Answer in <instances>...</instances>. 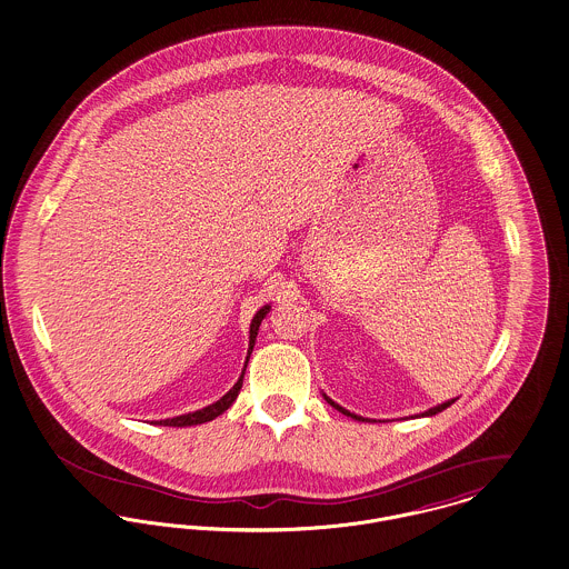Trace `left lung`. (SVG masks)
Segmentation results:
<instances>
[{
    "label": "left lung",
    "mask_w": 569,
    "mask_h": 569,
    "mask_svg": "<svg viewBox=\"0 0 569 569\" xmlns=\"http://www.w3.org/2000/svg\"><path fill=\"white\" fill-rule=\"evenodd\" d=\"M323 397H326V395H323ZM326 401H328V403H330V406H332V408H337V410H339V412H342V415H345V417L356 418V420H365V418H362V417H356V415H351V412H347V410H345V408H341V406H339V403H335V401H332V399H330V397H326ZM455 401H457V399H451V401H447V403H440V406H436V408H431V410H427V412H422V415H420V417H433V415H438V412H442V410H447V408H449V406H453Z\"/></svg>",
    "instance_id": "left-lung-1"
}]
</instances>
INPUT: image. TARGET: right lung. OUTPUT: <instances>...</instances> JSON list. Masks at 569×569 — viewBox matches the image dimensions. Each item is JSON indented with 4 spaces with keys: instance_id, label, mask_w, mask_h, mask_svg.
Here are the masks:
<instances>
[{
    "instance_id": "add662e5",
    "label": "right lung",
    "mask_w": 569,
    "mask_h": 569,
    "mask_svg": "<svg viewBox=\"0 0 569 569\" xmlns=\"http://www.w3.org/2000/svg\"><path fill=\"white\" fill-rule=\"evenodd\" d=\"M267 312H269V306H263V308L254 315V319H252V323H250V347H248V358H250V353H252V349H254L257 332H259V326H261V321H263V317H266ZM243 373H246V369H243ZM243 373H241V378L237 379V383L228 390L227 395H224L220 401H216V403H211V406H207V408H202V410H198V412H191V415L159 420L157 425H163V427H191V425L209 422V420L220 417L222 412H227L228 408L232 406V401L237 399V395H239V390H241V383H243Z\"/></svg>"
}]
</instances>
